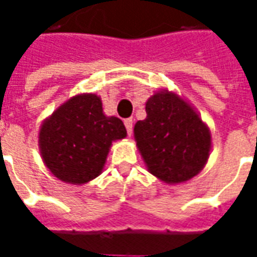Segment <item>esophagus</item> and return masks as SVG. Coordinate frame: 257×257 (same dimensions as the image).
Returning a JSON list of instances; mask_svg holds the SVG:
<instances>
[{
	"mask_svg": "<svg viewBox=\"0 0 257 257\" xmlns=\"http://www.w3.org/2000/svg\"><path fill=\"white\" fill-rule=\"evenodd\" d=\"M125 128H126V132H128V135L131 136L132 135V131H134V121L131 119V118H128V119H125Z\"/></svg>",
	"mask_w": 257,
	"mask_h": 257,
	"instance_id": "obj_1",
	"label": "esophagus"
}]
</instances>
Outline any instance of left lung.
Listing matches in <instances>:
<instances>
[{
    "instance_id": "obj_1",
    "label": "left lung",
    "mask_w": 257,
    "mask_h": 257,
    "mask_svg": "<svg viewBox=\"0 0 257 257\" xmlns=\"http://www.w3.org/2000/svg\"><path fill=\"white\" fill-rule=\"evenodd\" d=\"M147 117L135 125V139L150 173L165 183H182L204 168L210 132L178 95L158 92L146 103Z\"/></svg>"
}]
</instances>
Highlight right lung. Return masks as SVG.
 Masks as SVG:
<instances>
[{
	"label": "right lung",
	"instance_id": "add662e5",
	"mask_svg": "<svg viewBox=\"0 0 257 257\" xmlns=\"http://www.w3.org/2000/svg\"><path fill=\"white\" fill-rule=\"evenodd\" d=\"M125 136L122 121L103 114L100 97L78 95L44 122L40 149L45 165L56 178L82 184L100 175L112 140Z\"/></svg>",
	"mask_w": 257,
	"mask_h": 257
}]
</instances>
